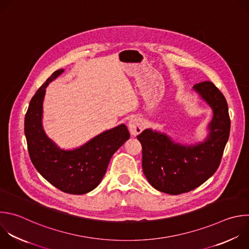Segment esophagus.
I'll list each match as a JSON object with an SVG mask.
<instances>
[{"instance_id":"esophagus-1","label":"esophagus","mask_w":249,"mask_h":249,"mask_svg":"<svg viewBox=\"0 0 249 249\" xmlns=\"http://www.w3.org/2000/svg\"><path fill=\"white\" fill-rule=\"evenodd\" d=\"M129 129L132 135L136 136L140 134L143 129V123L140 117H134L129 122Z\"/></svg>"}]
</instances>
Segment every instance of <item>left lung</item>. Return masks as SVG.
I'll return each mask as SVG.
<instances>
[{"label":"left lung","mask_w":249,"mask_h":249,"mask_svg":"<svg viewBox=\"0 0 249 249\" xmlns=\"http://www.w3.org/2000/svg\"><path fill=\"white\" fill-rule=\"evenodd\" d=\"M194 88L214 112L204 142L183 146L148 129L137 136L142 147L145 178L154 189L169 195L191 192L207 181L219 167L230 136L229 108L221 91L210 81L199 82Z\"/></svg>","instance_id":"8db88e82"}]
</instances>
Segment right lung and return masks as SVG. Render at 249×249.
<instances>
[{"label": "right lung", "mask_w": 249, "mask_h": 249, "mask_svg": "<svg viewBox=\"0 0 249 249\" xmlns=\"http://www.w3.org/2000/svg\"><path fill=\"white\" fill-rule=\"evenodd\" d=\"M62 71H54L31 99L24 119V133L36 170L61 192L83 195L101 183L111 156L130 138V133L122 124L102 133L80 148L65 151L55 146L46 136L41 120L46 87Z\"/></svg>", "instance_id": "add662e5"}]
</instances>
